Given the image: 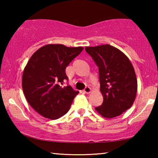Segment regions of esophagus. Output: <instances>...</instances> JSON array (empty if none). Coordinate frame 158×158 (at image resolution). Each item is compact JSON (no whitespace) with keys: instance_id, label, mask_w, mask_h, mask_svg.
Wrapping results in <instances>:
<instances>
[{"instance_id":"1","label":"esophagus","mask_w":158,"mask_h":158,"mask_svg":"<svg viewBox=\"0 0 158 158\" xmlns=\"http://www.w3.org/2000/svg\"><path fill=\"white\" fill-rule=\"evenodd\" d=\"M84 91L85 93H90V91H91V89H90V87H85L84 90Z\"/></svg>"}]
</instances>
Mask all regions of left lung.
Returning a JSON list of instances; mask_svg holds the SVG:
<instances>
[{"instance_id": "obj_1", "label": "left lung", "mask_w": 158, "mask_h": 158, "mask_svg": "<svg viewBox=\"0 0 158 158\" xmlns=\"http://www.w3.org/2000/svg\"><path fill=\"white\" fill-rule=\"evenodd\" d=\"M99 69L103 102L95 107L101 116L114 118L132 106L137 91V80L133 66L121 51L109 44L85 47Z\"/></svg>"}]
</instances>
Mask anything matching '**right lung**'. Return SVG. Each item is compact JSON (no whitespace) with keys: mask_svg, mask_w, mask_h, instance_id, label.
I'll return each instance as SVG.
<instances>
[{"mask_svg":"<svg viewBox=\"0 0 158 158\" xmlns=\"http://www.w3.org/2000/svg\"><path fill=\"white\" fill-rule=\"evenodd\" d=\"M84 48L47 44L35 52L22 76L23 93L33 109L47 118L56 120L69 111L79 91L63 86L68 77L65 69Z\"/></svg>","mask_w":158,"mask_h":158,"instance_id":"right-lung-1","label":"right lung"}]
</instances>
